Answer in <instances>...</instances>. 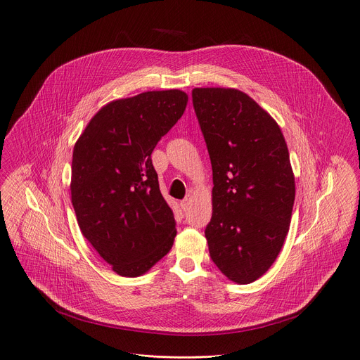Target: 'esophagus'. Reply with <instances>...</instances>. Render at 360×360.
I'll return each mask as SVG.
<instances>
[{
  "label": "esophagus",
  "mask_w": 360,
  "mask_h": 360,
  "mask_svg": "<svg viewBox=\"0 0 360 360\" xmlns=\"http://www.w3.org/2000/svg\"><path fill=\"white\" fill-rule=\"evenodd\" d=\"M191 202H193V195H191V194H188L182 201H181V208L184 210V211H186L188 210V207L191 205Z\"/></svg>",
  "instance_id": "esophagus-1"
}]
</instances>
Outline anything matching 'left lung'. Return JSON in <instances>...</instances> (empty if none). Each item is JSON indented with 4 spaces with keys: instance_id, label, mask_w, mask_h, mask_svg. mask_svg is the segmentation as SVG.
Returning <instances> with one entry per match:
<instances>
[{
    "instance_id": "left-lung-1",
    "label": "left lung",
    "mask_w": 360,
    "mask_h": 360,
    "mask_svg": "<svg viewBox=\"0 0 360 360\" xmlns=\"http://www.w3.org/2000/svg\"><path fill=\"white\" fill-rule=\"evenodd\" d=\"M193 103L212 166V262L250 283L276 260L295 200L290 152L275 118L236 88H194Z\"/></svg>"
}]
</instances>
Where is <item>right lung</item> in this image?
Returning <instances> with one entry per match:
<instances>
[{"mask_svg":"<svg viewBox=\"0 0 360 360\" xmlns=\"http://www.w3.org/2000/svg\"><path fill=\"white\" fill-rule=\"evenodd\" d=\"M188 94L146 91L105 104L78 137L70 200L84 237L111 269L146 274L171 250L174 212L160 194L152 152L182 117Z\"/></svg>","mask_w":360,"mask_h":360,"instance_id":"right-lung-1","label":"right lung"}]
</instances>
